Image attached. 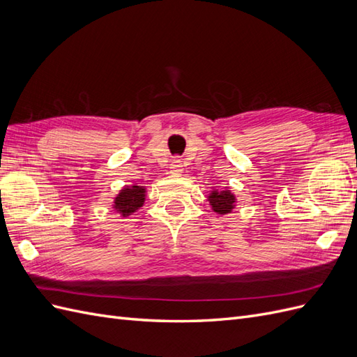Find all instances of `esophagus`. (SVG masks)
Returning <instances> with one entry per match:
<instances>
[{
  "label": "esophagus",
  "mask_w": 357,
  "mask_h": 357,
  "mask_svg": "<svg viewBox=\"0 0 357 357\" xmlns=\"http://www.w3.org/2000/svg\"><path fill=\"white\" fill-rule=\"evenodd\" d=\"M169 172L172 176H180L183 172V164L180 159H172L171 165H169Z\"/></svg>",
  "instance_id": "obj_1"
}]
</instances>
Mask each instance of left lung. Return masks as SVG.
<instances>
[{"label": "left lung", "mask_w": 357, "mask_h": 357, "mask_svg": "<svg viewBox=\"0 0 357 357\" xmlns=\"http://www.w3.org/2000/svg\"><path fill=\"white\" fill-rule=\"evenodd\" d=\"M207 201L210 202L211 210L219 215L232 213V210L236 205V197L234 195L229 188H225V189L211 188L210 193L207 195Z\"/></svg>", "instance_id": "8db88e82"}]
</instances>
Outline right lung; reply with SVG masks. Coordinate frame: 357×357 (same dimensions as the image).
<instances>
[{"instance_id":"add662e5","label":"right lung","mask_w":357,"mask_h":357,"mask_svg":"<svg viewBox=\"0 0 357 357\" xmlns=\"http://www.w3.org/2000/svg\"><path fill=\"white\" fill-rule=\"evenodd\" d=\"M146 195H147L146 186L137 185V183L129 186H123L114 197L112 207L116 213L121 214L122 219L128 218V215L134 214L137 210L143 207Z\"/></svg>"}]
</instances>
